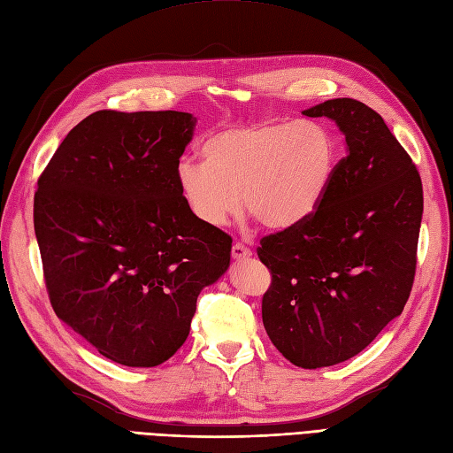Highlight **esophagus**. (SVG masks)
<instances>
[{
    "mask_svg": "<svg viewBox=\"0 0 453 453\" xmlns=\"http://www.w3.org/2000/svg\"><path fill=\"white\" fill-rule=\"evenodd\" d=\"M233 257L234 259H248V257H251V250L250 248H246L244 244H240V242H238V244H234L233 246Z\"/></svg>",
    "mask_w": 453,
    "mask_h": 453,
    "instance_id": "1",
    "label": "esophagus"
}]
</instances>
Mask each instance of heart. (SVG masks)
Returning a JSON list of instances; mask_svg holds the SVG:
<instances>
[{"mask_svg":"<svg viewBox=\"0 0 453 453\" xmlns=\"http://www.w3.org/2000/svg\"><path fill=\"white\" fill-rule=\"evenodd\" d=\"M200 153L203 163L182 161L176 167V188L197 223L223 226L242 202L265 226L286 230L323 205L340 142L319 120L267 119L213 132Z\"/></svg>","mask_w":453,"mask_h":453,"instance_id":"1","label":"heart"}]
</instances>
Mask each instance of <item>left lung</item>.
<instances>
[{"instance_id": "left-lung-1", "label": "left lung", "mask_w": 453, "mask_h": 453, "mask_svg": "<svg viewBox=\"0 0 453 453\" xmlns=\"http://www.w3.org/2000/svg\"><path fill=\"white\" fill-rule=\"evenodd\" d=\"M346 138L333 186L305 223L265 236L273 274L261 315L271 342L302 369L365 349L410 297L423 219V184L382 117L351 97L302 111Z\"/></svg>"}]
</instances>
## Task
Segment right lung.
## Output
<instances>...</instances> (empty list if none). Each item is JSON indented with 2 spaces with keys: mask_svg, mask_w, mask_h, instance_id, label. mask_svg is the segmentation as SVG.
Here are the masks:
<instances>
[{
  "mask_svg": "<svg viewBox=\"0 0 453 453\" xmlns=\"http://www.w3.org/2000/svg\"><path fill=\"white\" fill-rule=\"evenodd\" d=\"M197 119L96 111L38 180L35 230L55 315L104 357L156 367L190 334L197 296L233 238L190 215L176 167Z\"/></svg>",
  "mask_w": 453,
  "mask_h": 453,
  "instance_id": "right-lung-1",
  "label": "right lung"
}]
</instances>
